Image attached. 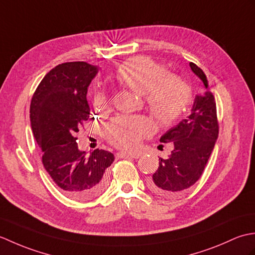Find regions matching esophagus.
<instances>
[{
  "instance_id": "34e87169",
  "label": "esophagus",
  "mask_w": 255,
  "mask_h": 255,
  "mask_svg": "<svg viewBox=\"0 0 255 255\" xmlns=\"http://www.w3.org/2000/svg\"><path fill=\"white\" fill-rule=\"evenodd\" d=\"M117 155L119 158H123V159H138L139 158V154H134V153H128V152H118Z\"/></svg>"
}]
</instances>
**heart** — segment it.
I'll return each instance as SVG.
<instances>
[{
    "instance_id": "obj_1",
    "label": "heart",
    "mask_w": 255,
    "mask_h": 255,
    "mask_svg": "<svg viewBox=\"0 0 255 255\" xmlns=\"http://www.w3.org/2000/svg\"><path fill=\"white\" fill-rule=\"evenodd\" d=\"M119 83L144 95L150 113L161 126H171L180 118L189 103V86L175 75H167L161 64L149 58L136 57L126 60L115 71ZM108 99L105 94L95 96V105L105 108ZM153 124L145 117L118 116L105 127L108 141L122 149H134L144 136L153 131Z\"/></svg>"
}]
</instances>
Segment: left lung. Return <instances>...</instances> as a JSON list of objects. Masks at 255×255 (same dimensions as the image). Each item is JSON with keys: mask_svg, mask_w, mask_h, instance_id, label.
<instances>
[{"mask_svg": "<svg viewBox=\"0 0 255 255\" xmlns=\"http://www.w3.org/2000/svg\"><path fill=\"white\" fill-rule=\"evenodd\" d=\"M189 67L202 80L204 92L195 96L189 115L160 138V142H172L174 148L169 158L159 159V169L148 187L163 197L176 196L198 181L218 138L216 102L207 78L195 63Z\"/></svg>", "mask_w": 255, "mask_h": 255, "instance_id": "8db88e82", "label": "left lung"}]
</instances>
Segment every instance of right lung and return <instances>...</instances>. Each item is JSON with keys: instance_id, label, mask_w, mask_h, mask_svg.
I'll return each mask as SVG.
<instances>
[{"instance_id": "obj_1", "label": "right lung", "mask_w": 255, "mask_h": 255, "mask_svg": "<svg viewBox=\"0 0 255 255\" xmlns=\"http://www.w3.org/2000/svg\"><path fill=\"white\" fill-rule=\"evenodd\" d=\"M99 68L83 61L61 63L48 72L30 103V126L42 151V164L67 196L91 199L106 186L112 152L96 149L86 156L77 132L91 117L86 94Z\"/></svg>"}]
</instances>
